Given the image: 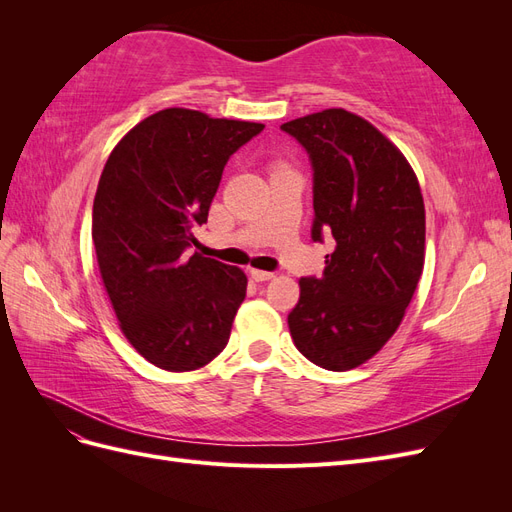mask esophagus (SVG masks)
<instances>
[{"label":"esophagus","mask_w":512,"mask_h":512,"mask_svg":"<svg viewBox=\"0 0 512 512\" xmlns=\"http://www.w3.org/2000/svg\"><path fill=\"white\" fill-rule=\"evenodd\" d=\"M250 275L254 277L256 282H269L271 277H273V273H271V271H260V269H252V271H250Z\"/></svg>","instance_id":"34e87169"}]
</instances>
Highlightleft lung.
<instances>
[{"label": "left lung", "mask_w": 512, "mask_h": 512, "mask_svg": "<svg viewBox=\"0 0 512 512\" xmlns=\"http://www.w3.org/2000/svg\"><path fill=\"white\" fill-rule=\"evenodd\" d=\"M314 168L312 239H335L322 277L299 280L288 314L294 346L331 371L363 365L406 316L425 267L421 185L389 138L344 108L282 126Z\"/></svg>", "instance_id": "obj_1"}]
</instances>
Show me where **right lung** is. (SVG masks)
Listing matches in <instances>:
<instances>
[{
  "mask_svg": "<svg viewBox=\"0 0 512 512\" xmlns=\"http://www.w3.org/2000/svg\"><path fill=\"white\" fill-rule=\"evenodd\" d=\"M262 123L164 108L121 138L98 181L91 239L119 329L166 371L211 363L230 337L247 277L188 247L228 158Z\"/></svg>",
  "mask_w": 512,
  "mask_h": 512,
  "instance_id": "right-lung-1",
  "label": "right lung"
}]
</instances>
